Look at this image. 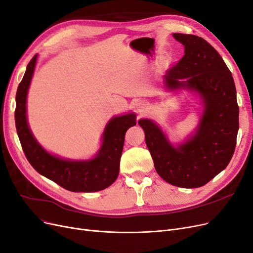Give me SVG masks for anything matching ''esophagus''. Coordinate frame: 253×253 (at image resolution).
Returning <instances> with one entry per match:
<instances>
[{"mask_svg": "<svg viewBox=\"0 0 253 253\" xmlns=\"http://www.w3.org/2000/svg\"><path fill=\"white\" fill-rule=\"evenodd\" d=\"M139 112H143V111H142V109H141V110H139Z\"/></svg>", "mask_w": 253, "mask_h": 253, "instance_id": "obj_1", "label": "esophagus"}]
</instances>
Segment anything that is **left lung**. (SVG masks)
<instances>
[{"instance_id":"8db88e82","label":"left lung","mask_w":253,"mask_h":253,"mask_svg":"<svg viewBox=\"0 0 253 253\" xmlns=\"http://www.w3.org/2000/svg\"><path fill=\"white\" fill-rule=\"evenodd\" d=\"M184 56L167 71L168 88L198 91L204 102L200 126L188 142L173 147L150 120H139L155 170L164 180L180 188H199L229 164L237 144L239 106L231 72L217 50L202 37L174 33Z\"/></svg>"}]
</instances>
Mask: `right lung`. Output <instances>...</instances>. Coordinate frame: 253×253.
Returning a JSON list of instances; mask_svg holds the SVG:
<instances>
[{"label":"right lung","mask_w":253,"mask_h":253,"mask_svg":"<svg viewBox=\"0 0 253 253\" xmlns=\"http://www.w3.org/2000/svg\"><path fill=\"white\" fill-rule=\"evenodd\" d=\"M37 55L27 65L16 90L14 112L15 127L28 162L40 174L71 192H98L115 182L119 175L120 160L127 130L136 125L135 115L129 114L111 119L103 133V144L98 155L87 162H71L44 151L36 142L27 124L26 99Z\"/></svg>","instance_id":"right-lung-1"}]
</instances>
